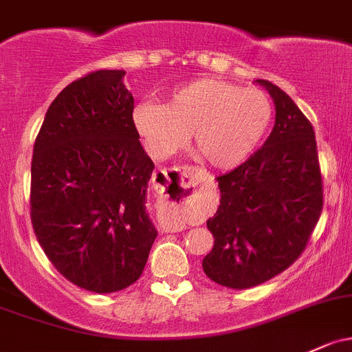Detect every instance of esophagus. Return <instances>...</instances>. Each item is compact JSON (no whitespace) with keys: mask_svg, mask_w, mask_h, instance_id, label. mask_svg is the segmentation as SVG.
Instances as JSON below:
<instances>
[{"mask_svg":"<svg viewBox=\"0 0 352 352\" xmlns=\"http://www.w3.org/2000/svg\"><path fill=\"white\" fill-rule=\"evenodd\" d=\"M169 171H175L177 175V184H176V198H184V196H190L192 191H195V179H192V173L190 168H175V169H169ZM162 176H168V171L166 169H160V171L154 173V183L156 181H161L160 177ZM162 183V181H161ZM160 186L164 190V186H161L160 183H156V188Z\"/></svg>","mask_w":352,"mask_h":352,"instance_id":"34e87169","label":"esophagus"}]
</instances>
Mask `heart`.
Here are the masks:
<instances>
[{
	"instance_id": "heart-1",
	"label": "heart",
	"mask_w": 352,
	"mask_h": 352,
	"mask_svg": "<svg viewBox=\"0 0 352 352\" xmlns=\"http://www.w3.org/2000/svg\"><path fill=\"white\" fill-rule=\"evenodd\" d=\"M134 126L151 156L166 157L186 142L213 168H233L258 146L272 120V104L258 89L203 78L173 90L164 105L142 102Z\"/></svg>"
}]
</instances>
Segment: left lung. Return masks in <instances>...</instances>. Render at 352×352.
Wrapping results in <instances>:
<instances>
[{
    "label": "left lung",
    "mask_w": 352,
    "mask_h": 352,
    "mask_svg": "<svg viewBox=\"0 0 352 352\" xmlns=\"http://www.w3.org/2000/svg\"><path fill=\"white\" fill-rule=\"evenodd\" d=\"M275 126L243 164L217 177L220 206L206 221L214 245L203 258L206 277L230 289H250L292 265L322 211L316 134L307 117L268 80Z\"/></svg>",
    "instance_id": "obj_1"
}]
</instances>
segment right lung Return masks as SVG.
<instances>
[{
  "label": "right lung",
  "instance_id": "1",
  "mask_svg": "<svg viewBox=\"0 0 352 352\" xmlns=\"http://www.w3.org/2000/svg\"><path fill=\"white\" fill-rule=\"evenodd\" d=\"M124 70H97L48 107L32 160V223L54 267L111 294L141 277L157 230L146 210L154 164L139 141Z\"/></svg>",
  "mask_w": 352,
  "mask_h": 352
}]
</instances>
